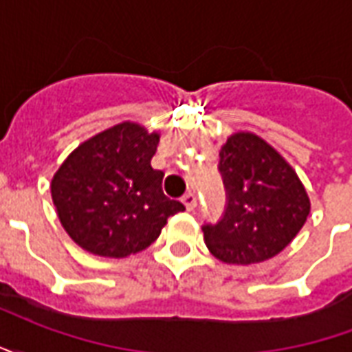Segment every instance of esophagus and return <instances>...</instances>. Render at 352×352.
<instances>
[{
    "label": "esophagus",
    "mask_w": 352,
    "mask_h": 352,
    "mask_svg": "<svg viewBox=\"0 0 352 352\" xmlns=\"http://www.w3.org/2000/svg\"><path fill=\"white\" fill-rule=\"evenodd\" d=\"M183 204L188 211H192L194 207L198 206V198H196V194H194V192H186V194L183 196Z\"/></svg>",
    "instance_id": "esophagus-1"
}]
</instances>
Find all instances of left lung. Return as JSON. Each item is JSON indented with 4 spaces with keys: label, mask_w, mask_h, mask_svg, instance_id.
I'll return each mask as SVG.
<instances>
[{
    "label": "left lung",
    "mask_w": 352,
    "mask_h": 352,
    "mask_svg": "<svg viewBox=\"0 0 352 352\" xmlns=\"http://www.w3.org/2000/svg\"><path fill=\"white\" fill-rule=\"evenodd\" d=\"M226 209L204 224L207 249L226 264H258L287 247L307 221L311 204L292 166L264 139L237 131L221 148Z\"/></svg>",
    "instance_id": "left-lung-1"
}]
</instances>
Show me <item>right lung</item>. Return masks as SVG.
<instances>
[{
    "label": "right lung",
    "instance_id": "1",
    "mask_svg": "<svg viewBox=\"0 0 352 352\" xmlns=\"http://www.w3.org/2000/svg\"><path fill=\"white\" fill-rule=\"evenodd\" d=\"M158 141L139 124H116L80 143L54 173L58 219L85 251L107 258L135 254L184 211L162 190L164 171L151 166Z\"/></svg>",
    "mask_w": 352,
    "mask_h": 352
}]
</instances>
